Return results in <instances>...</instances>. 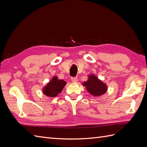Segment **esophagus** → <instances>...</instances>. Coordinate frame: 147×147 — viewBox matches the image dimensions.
<instances>
[{"mask_svg": "<svg viewBox=\"0 0 147 147\" xmlns=\"http://www.w3.org/2000/svg\"><path fill=\"white\" fill-rule=\"evenodd\" d=\"M71 80H72V82H77L78 81V78L77 77H72L71 78Z\"/></svg>", "mask_w": 147, "mask_h": 147, "instance_id": "34e87169", "label": "esophagus"}]
</instances>
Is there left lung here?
<instances>
[{"label":"left lung","instance_id":"8db88e82","mask_svg":"<svg viewBox=\"0 0 147 147\" xmlns=\"http://www.w3.org/2000/svg\"><path fill=\"white\" fill-rule=\"evenodd\" d=\"M83 84L84 86H86L88 91L94 96L104 94L107 90L106 84L94 75H90L88 81L84 82Z\"/></svg>","mask_w":147,"mask_h":147}]
</instances>
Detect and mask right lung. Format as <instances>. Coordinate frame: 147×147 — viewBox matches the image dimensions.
Instances as JSON below:
<instances>
[{"instance_id":"1","label":"right lung","mask_w":147,"mask_h":147,"mask_svg":"<svg viewBox=\"0 0 147 147\" xmlns=\"http://www.w3.org/2000/svg\"><path fill=\"white\" fill-rule=\"evenodd\" d=\"M65 84V82L58 80L57 77H54L43 88V92L48 97H56L63 90Z\"/></svg>"}]
</instances>
